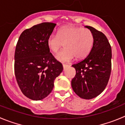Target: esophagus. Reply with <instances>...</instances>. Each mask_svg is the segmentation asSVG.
Listing matches in <instances>:
<instances>
[{
  "instance_id": "esophagus-1",
  "label": "esophagus",
  "mask_w": 125,
  "mask_h": 125,
  "mask_svg": "<svg viewBox=\"0 0 125 125\" xmlns=\"http://www.w3.org/2000/svg\"><path fill=\"white\" fill-rule=\"evenodd\" d=\"M62 66H63V69L64 70H65V69H66L67 68H68V67H69V65H67V64H62Z\"/></svg>"
}]
</instances>
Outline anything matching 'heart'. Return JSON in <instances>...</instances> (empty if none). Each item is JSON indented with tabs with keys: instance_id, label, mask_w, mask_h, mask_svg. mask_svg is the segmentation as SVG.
<instances>
[{
	"instance_id": "heart-1",
	"label": "heart",
	"mask_w": 125,
	"mask_h": 125,
	"mask_svg": "<svg viewBox=\"0 0 125 125\" xmlns=\"http://www.w3.org/2000/svg\"><path fill=\"white\" fill-rule=\"evenodd\" d=\"M94 36L89 30L74 25H65L58 31L57 35L51 34L47 38V45L51 51L57 53L62 46L65 49L55 56L59 62H66L86 57L91 52Z\"/></svg>"
}]
</instances>
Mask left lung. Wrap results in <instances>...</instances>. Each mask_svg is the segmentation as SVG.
<instances>
[{
    "mask_svg": "<svg viewBox=\"0 0 125 125\" xmlns=\"http://www.w3.org/2000/svg\"><path fill=\"white\" fill-rule=\"evenodd\" d=\"M94 36V42L88 56L72 65L76 71L71 81L73 91L80 98L91 100L105 89L111 70V47L101 32L86 25Z\"/></svg>",
    "mask_w": 125,
    "mask_h": 125,
    "instance_id": "1",
    "label": "left lung"
}]
</instances>
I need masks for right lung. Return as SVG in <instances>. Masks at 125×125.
I'll return each mask as SVG.
<instances>
[{
  "instance_id": "1",
  "label": "right lung",
  "mask_w": 125,
  "mask_h": 125,
  "mask_svg": "<svg viewBox=\"0 0 125 125\" xmlns=\"http://www.w3.org/2000/svg\"><path fill=\"white\" fill-rule=\"evenodd\" d=\"M56 25L52 22L34 25L22 32L16 45L15 78L22 93L32 100H41L49 95L55 79L63 70L47 45Z\"/></svg>"
}]
</instances>
